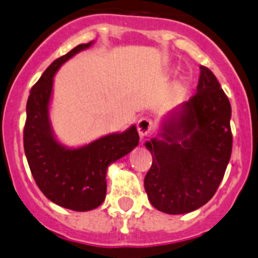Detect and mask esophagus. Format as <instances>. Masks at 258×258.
<instances>
[{
  "mask_svg": "<svg viewBox=\"0 0 258 258\" xmlns=\"http://www.w3.org/2000/svg\"><path fill=\"white\" fill-rule=\"evenodd\" d=\"M154 128V122L151 118L149 117H141L137 122V131L141 137H145L153 131Z\"/></svg>",
  "mask_w": 258,
  "mask_h": 258,
  "instance_id": "1",
  "label": "esophagus"
}]
</instances>
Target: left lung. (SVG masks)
Here are the masks:
<instances>
[{"label": "left lung", "mask_w": 258, "mask_h": 258, "mask_svg": "<svg viewBox=\"0 0 258 258\" xmlns=\"http://www.w3.org/2000/svg\"><path fill=\"white\" fill-rule=\"evenodd\" d=\"M230 115V102L218 79L200 66L197 91L178 117L164 124V139L145 144L153 164L144 184L154 208L186 214L210 201L232 155Z\"/></svg>", "instance_id": "obj_1"}]
</instances>
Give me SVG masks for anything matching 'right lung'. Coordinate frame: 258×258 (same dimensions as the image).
<instances>
[{
    "mask_svg": "<svg viewBox=\"0 0 258 258\" xmlns=\"http://www.w3.org/2000/svg\"><path fill=\"white\" fill-rule=\"evenodd\" d=\"M90 44H79L43 72L30 90L24 126V150L35 183L50 201L75 211H89L102 205L108 165L139 144L135 126L79 149L63 148L53 137L48 119L53 76L63 62Z\"/></svg>",
    "mask_w": 258,
    "mask_h": 258,
    "instance_id": "obj_1",
    "label": "right lung"
}]
</instances>
